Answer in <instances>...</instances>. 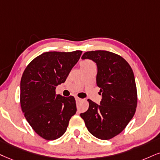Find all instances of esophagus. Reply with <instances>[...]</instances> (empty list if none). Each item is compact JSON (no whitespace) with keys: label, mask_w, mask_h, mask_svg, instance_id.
<instances>
[{"label":"esophagus","mask_w":160,"mask_h":160,"mask_svg":"<svg viewBox=\"0 0 160 160\" xmlns=\"http://www.w3.org/2000/svg\"><path fill=\"white\" fill-rule=\"evenodd\" d=\"M82 98H78V97H76V102H81L82 101Z\"/></svg>","instance_id":"obj_1"}]
</instances>
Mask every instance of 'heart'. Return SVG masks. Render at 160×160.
<instances>
[{"instance_id":"1","label":"heart","mask_w":160,"mask_h":160,"mask_svg":"<svg viewBox=\"0 0 160 160\" xmlns=\"http://www.w3.org/2000/svg\"><path fill=\"white\" fill-rule=\"evenodd\" d=\"M92 64L91 62H90V61H83V62H82V65H87V64Z\"/></svg>"}]
</instances>
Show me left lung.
I'll list each match as a JSON object with an SVG mask.
<instances>
[{
  "instance_id": "left-lung-1",
  "label": "left lung",
  "mask_w": 160,
  "mask_h": 160,
  "mask_svg": "<svg viewBox=\"0 0 160 160\" xmlns=\"http://www.w3.org/2000/svg\"><path fill=\"white\" fill-rule=\"evenodd\" d=\"M82 59L96 64V84L102 101L98 104L88 99L89 108L80 116L92 135L107 140L121 133L134 116L137 104L134 75L125 59L108 51L86 52Z\"/></svg>"
}]
</instances>
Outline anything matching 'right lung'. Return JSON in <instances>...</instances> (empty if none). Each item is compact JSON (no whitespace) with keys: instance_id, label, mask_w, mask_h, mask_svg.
I'll return each mask as SVG.
<instances>
[{"instance_id":"obj_1","label":"right lung","mask_w":160,"mask_h":160,"mask_svg":"<svg viewBox=\"0 0 160 160\" xmlns=\"http://www.w3.org/2000/svg\"><path fill=\"white\" fill-rule=\"evenodd\" d=\"M82 51L47 52L33 59L21 80V106L26 119L41 137L54 140L67 131L76 113L73 96L56 95Z\"/></svg>"}]
</instances>
